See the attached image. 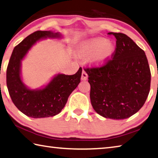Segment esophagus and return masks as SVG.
<instances>
[{"label": "esophagus", "instance_id": "obj_1", "mask_svg": "<svg viewBox=\"0 0 158 158\" xmlns=\"http://www.w3.org/2000/svg\"><path fill=\"white\" fill-rule=\"evenodd\" d=\"M88 79V74L86 73V71L85 70H83L82 71V74H81V80H86Z\"/></svg>", "mask_w": 158, "mask_h": 158}]
</instances>
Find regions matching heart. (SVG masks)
<instances>
[{
  "instance_id": "b5f03b06",
  "label": "heart",
  "mask_w": 158,
  "mask_h": 158,
  "mask_svg": "<svg viewBox=\"0 0 158 158\" xmlns=\"http://www.w3.org/2000/svg\"><path fill=\"white\" fill-rule=\"evenodd\" d=\"M115 47L114 43L103 37H96L80 45L77 49V54L85 57L90 55V62L96 66L105 64L113 55Z\"/></svg>"
}]
</instances>
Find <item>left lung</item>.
Here are the masks:
<instances>
[{"mask_svg": "<svg viewBox=\"0 0 158 158\" xmlns=\"http://www.w3.org/2000/svg\"><path fill=\"white\" fill-rule=\"evenodd\" d=\"M115 37V50L102 66L84 68L90 84V97L100 115L124 119L144 104L151 87V71L144 51L123 33L108 32Z\"/></svg>", "mask_w": 158, "mask_h": 158, "instance_id": "left-lung-1", "label": "left lung"}]
</instances>
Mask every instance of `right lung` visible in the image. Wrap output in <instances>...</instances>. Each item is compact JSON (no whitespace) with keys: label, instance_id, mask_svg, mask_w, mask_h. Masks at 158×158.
I'll return each instance as SVG.
<instances>
[{"label":"right lung","instance_id":"right-lung-1","mask_svg":"<svg viewBox=\"0 0 158 158\" xmlns=\"http://www.w3.org/2000/svg\"><path fill=\"white\" fill-rule=\"evenodd\" d=\"M46 37H59V33L36 31L14 48L7 68L6 81L9 94L19 110L33 118L52 117L64 108L68 97L81 81L82 68L73 75L59 74L44 88L28 89L21 79V62L34 44Z\"/></svg>","mask_w":158,"mask_h":158}]
</instances>
